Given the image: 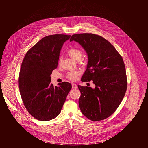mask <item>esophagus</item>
<instances>
[{
    "instance_id": "34e87169",
    "label": "esophagus",
    "mask_w": 148,
    "mask_h": 148,
    "mask_svg": "<svg viewBox=\"0 0 148 148\" xmlns=\"http://www.w3.org/2000/svg\"><path fill=\"white\" fill-rule=\"evenodd\" d=\"M72 88H74V89H76V88H77V85L75 84H72Z\"/></svg>"
}]
</instances>
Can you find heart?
Returning <instances> with one entry per match:
<instances>
[{
	"mask_svg": "<svg viewBox=\"0 0 148 148\" xmlns=\"http://www.w3.org/2000/svg\"><path fill=\"white\" fill-rule=\"evenodd\" d=\"M68 54L73 60L75 61H80L82 56V51L81 50L76 48L71 49L69 50ZM80 74V72L77 71H73L69 72L68 73L67 78L71 80H76Z\"/></svg>",
	"mask_w": 148,
	"mask_h": 148,
	"instance_id": "b5f03b06",
	"label": "heart"
}]
</instances>
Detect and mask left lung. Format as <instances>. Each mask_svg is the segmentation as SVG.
Returning a JSON list of instances; mask_svg holds the SVG:
<instances>
[{
	"mask_svg": "<svg viewBox=\"0 0 148 148\" xmlns=\"http://www.w3.org/2000/svg\"><path fill=\"white\" fill-rule=\"evenodd\" d=\"M85 50L88 63L81 81H93L95 88L78 85L81 111L92 121L112 115L121 103L127 88L125 67L121 55L108 40L93 34L73 35Z\"/></svg>",
	"mask_w": 148,
	"mask_h": 148,
	"instance_id": "1",
	"label": "left lung"
}]
</instances>
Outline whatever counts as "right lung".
<instances>
[{"label":"right lung","instance_id":"1","mask_svg":"<svg viewBox=\"0 0 148 148\" xmlns=\"http://www.w3.org/2000/svg\"><path fill=\"white\" fill-rule=\"evenodd\" d=\"M71 35L46 36L25 55L19 75V88L23 102L29 113L40 121H48L58 116L72 85L67 82L54 86L52 71L58 64L63 43Z\"/></svg>","mask_w":148,"mask_h":148}]
</instances>
